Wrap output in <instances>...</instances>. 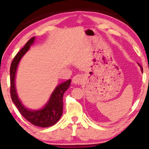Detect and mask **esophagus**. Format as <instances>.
Returning <instances> with one entry per match:
<instances>
[{"label":"esophagus","instance_id":"34e87169","mask_svg":"<svg viewBox=\"0 0 149 149\" xmlns=\"http://www.w3.org/2000/svg\"><path fill=\"white\" fill-rule=\"evenodd\" d=\"M85 76L83 74H77L72 78V83L74 84L81 85L84 82Z\"/></svg>","mask_w":149,"mask_h":149}]
</instances>
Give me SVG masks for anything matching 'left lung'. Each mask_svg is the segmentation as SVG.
I'll return each instance as SVG.
<instances>
[{"instance_id": "1", "label": "left lung", "mask_w": 149, "mask_h": 149, "mask_svg": "<svg viewBox=\"0 0 149 149\" xmlns=\"http://www.w3.org/2000/svg\"><path fill=\"white\" fill-rule=\"evenodd\" d=\"M138 66H139L140 67V69H141V71L142 72V71H143V70H142V67L141 66H140V64H138Z\"/></svg>"}]
</instances>
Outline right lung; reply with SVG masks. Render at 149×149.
<instances>
[{
  "instance_id": "1",
  "label": "right lung",
  "mask_w": 149,
  "mask_h": 149,
  "mask_svg": "<svg viewBox=\"0 0 149 149\" xmlns=\"http://www.w3.org/2000/svg\"><path fill=\"white\" fill-rule=\"evenodd\" d=\"M35 40L33 37L26 42L25 46L17 53L14 58L10 68V82H11V96L13 102L22 115L25 119L33 124L40 127H47L56 124L61 118L63 111V95L65 91L69 88L71 80L65 81L57 85L51 94L47 103L41 109L32 110L26 108L18 97L15 87V77L18 65L20 60L28 51L30 49Z\"/></svg>"
}]
</instances>
